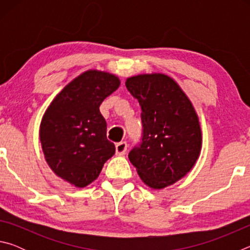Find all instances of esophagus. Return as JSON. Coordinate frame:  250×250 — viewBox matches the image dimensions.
<instances>
[{
    "label": "esophagus",
    "mask_w": 250,
    "mask_h": 250,
    "mask_svg": "<svg viewBox=\"0 0 250 250\" xmlns=\"http://www.w3.org/2000/svg\"><path fill=\"white\" fill-rule=\"evenodd\" d=\"M126 149H128V145L126 142H119L116 145V154L117 155H124L125 154Z\"/></svg>",
    "instance_id": "esophagus-1"
}]
</instances>
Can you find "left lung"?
Segmentation results:
<instances>
[{"instance_id":"left-lung-1","label":"left lung","mask_w":250,"mask_h":250,"mask_svg":"<svg viewBox=\"0 0 250 250\" xmlns=\"http://www.w3.org/2000/svg\"><path fill=\"white\" fill-rule=\"evenodd\" d=\"M125 87L141 107L142 142L129 160L143 183L162 189L195 166L202 129L191 100L170 76L153 73L126 78Z\"/></svg>"}]
</instances>
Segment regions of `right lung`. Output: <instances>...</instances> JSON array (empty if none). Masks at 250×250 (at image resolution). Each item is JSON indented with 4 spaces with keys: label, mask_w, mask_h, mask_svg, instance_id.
I'll return each instance as SVG.
<instances>
[{
    "label": "right lung",
    "mask_w": 250,
    "mask_h": 250,
    "mask_svg": "<svg viewBox=\"0 0 250 250\" xmlns=\"http://www.w3.org/2000/svg\"><path fill=\"white\" fill-rule=\"evenodd\" d=\"M119 86L116 75L83 71L58 92L42 118L40 139L46 162L55 174L76 188L94 182L115 154L99 107Z\"/></svg>",
    "instance_id": "add662e5"
}]
</instances>
